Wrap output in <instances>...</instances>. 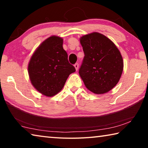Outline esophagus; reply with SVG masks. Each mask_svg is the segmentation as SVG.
Segmentation results:
<instances>
[{"label":"esophagus","instance_id":"34e87169","mask_svg":"<svg viewBox=\"0 0 148 148\" xmlns=\"http://www.w3.org/2000/svg\"><path fill=\"white\" fill-rule=\"evenodd\" d=\"M74 67H75V69H76V71H77V70H78V68H79V64L78 63L75 64H74Z\"/></svg>","mask_w":148,"mask_h":148}]
</instances>
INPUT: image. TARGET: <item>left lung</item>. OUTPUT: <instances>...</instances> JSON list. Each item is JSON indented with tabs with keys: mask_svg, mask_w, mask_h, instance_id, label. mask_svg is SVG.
I'll return each mask as SVG.
<instances>
[{
	"mask_svg": "<svg viewBox=\"0 0 148 148\" xmlns=\"http://www.w3.org/2000/svg\"><path fill=\"white\" fill-rule=\"evenodd\" d=\"M80 43L85 56L79 74L85 86L95 94L108 92L118 83L123 69L119 49L109 38L99 32L82 36Z\"/></svg>",
	"mask_w": 148,
	"mask_h": 148,
	"instance_id": "left-lung-1",
	"label": "left lung"
}]
</instances>
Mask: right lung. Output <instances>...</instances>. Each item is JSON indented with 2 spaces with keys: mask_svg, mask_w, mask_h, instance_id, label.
I'll return each mask as SVG.
<instances>
[{
  "mask_svg": "<svg viewBox=\"0 0 148 148\" xmlns=\"http://www.w3.org/2000/svg\"><path fill=\"white\" fill-rule=\"evenodd\" d=\"M63 40L52 36L44 41L31 57L28 66L31 82L45 96L52 97L61 91L71 74L76 71L69 63L62 47Z\"/></svg>",
  "mask_w": 148,
  "mask_h": 148,
  "instance_id": "add662e5",
  "label": "right lung"
}]
</instances>
